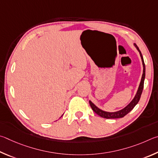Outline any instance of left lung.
Returning <instances> with one entry per match:
<instances>
[{"label": "left lung", "mask_w": 158, "mask_h": 158, "mask_svg": "<svg viewBox=\"0 0 158 158\" xmlns=\"http://www.w3.org/2000/svg\"><path fill=\"white\" fill-rule=\"evenodd\" d=\"M135 46L139 52L140 56H141V58H142V64H143V67L142 80H141L139 87V88H138V90H137L136 95H135V98H133V100H132L126 107H124L123 109H122L121 110H119V111H117L115 112H108L103 111V110H100L99 108H98V107L96 106H94V105L92 102L89 101V105H90L91 107H92L93 111L96 114H97L98 116H100V117H101L105 118H122L124 117V116H126L127 114H128V113L134 108L135 106H136V105L138 103V102H139V101L141 95H142V93L143 91V82H144V79H145V64H144V62H143V59L142 52H141L139 48H138V46L135 44Z\"/></svg>", "instance_id": "obj_1"}]
</instances>
